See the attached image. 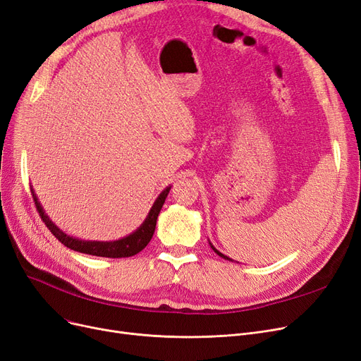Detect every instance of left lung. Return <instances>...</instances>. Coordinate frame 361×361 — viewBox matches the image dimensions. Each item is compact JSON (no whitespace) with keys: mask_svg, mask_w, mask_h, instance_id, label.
<instances>
[{"mask_svg":"<svg viewBox=\"0 0 361 361\" xmlns=\"http://www.w3.org/2000/svg\"><path fill=\"white\" fill-rule=\"evenodd\" d=\"M212 250H214V251H216V252H217V255H219V256H220V257H223V259H229V257H226V256H224V255H221V252H219V251H217V250H216V248H214V247H212ZM229 260H231V259H229Z\"/></svg>","mask_w":361,"mask_h":361,"instance_id":"8db88e82","label":"left lung"}]
</instances>
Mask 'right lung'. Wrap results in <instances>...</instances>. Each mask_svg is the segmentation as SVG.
Returning a JSON list of instances; mask_svg holds the SVG:
<instances>
[{
    "mask_svg": "<svg viewBox=\"0 0 361 361\" xmlns=\"http://www.w3.org/2000/svg\"><path fill=\"white\" fill-rule=\"evenodd\" d=\"M171 188H166L162 193L159 195V197L156 199V202L153 204L149 216H147L145 221L141 224V228L137 229L132 235L118 239V241H111V243H98V241H80V239H75L73 236H68L66 233H63L61 229H58L55 224L51 223V220H49V217L44 214V211L39 205L38 199L35 196V193L31 190L34 202H35V208L38 211L39 217L44 221V224L47 226V229L55 235V238L58 241H61L65 247H68L74 251L78 252H85V255H90V256H99V257H111V259H120V257H130L135 256L141 250H144L147 247V244L150 243V239L153 238L154 229H156V220L160 209H162L165 199L169 193Z\"/></svg>",
    "mask_w": 361,
    "mask_h": 361,
    "instance_id": "add662e5",
    "label": "right lung"
}]
</instances>
